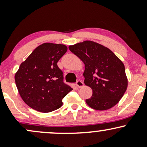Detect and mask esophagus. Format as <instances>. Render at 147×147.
<instances>
[{
    "label": "esophagus",
    "mask_w": 147,
    "mask_h": 147,
    "mask_svg": "<svg viewBox=\"0 0 147 147\" xmlns=\"http://www.w3.org/2000/svg\"><path fill=\"white\" fill-rule=\"evenodd\" d=\"M76 85H77V86L78 88H82L84 86V83L82 81L78 80L77 82H76Z\"/></svg>",
    "instance_id": "esophagus-1"
}]
</instances>
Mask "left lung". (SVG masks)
<instances>
[{"label": "left lung", "instance_id": "1", "mask_svg": "<svg viewBox=\"0 0 147 147\" xmlns=\"http://www.w3.org/2000/svg\"><path fill=\"white\" fill-rule=\"evenodd\" d=\"M84 62V84L90 87L92 95L86 99L92 109L108 110L119 102L128 86L124 63L104 45L85 41L68 47Z\"/></svg>", "mask_w": 147, "mask_h": 147}]
</instances>
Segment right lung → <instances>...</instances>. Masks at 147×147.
Returning a JSON list of instances; mask_svg holds the SVG:
<instances>
[{"mask_svg": "<svg viewBox=\"0 0 147 147\" xmlns=\"http://www.w3.org/2000/svg\"><path fill=\"white\" fill-rule=\"evenodd\" d=\"M67 50L63 44L43 43L20 65L15 82L22 99L32 109L42 113L57 110L72 90L63 82V72L57 65Z\"/></svg>", "mask_w": 147, "mask_h": 147, "instance_id": "right-lung-1", "label": "right lung"}]
</instances>
